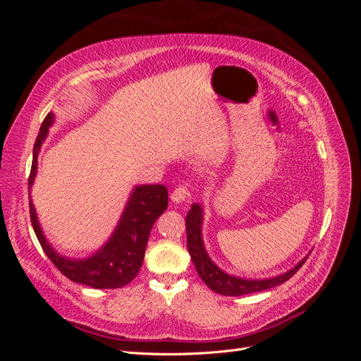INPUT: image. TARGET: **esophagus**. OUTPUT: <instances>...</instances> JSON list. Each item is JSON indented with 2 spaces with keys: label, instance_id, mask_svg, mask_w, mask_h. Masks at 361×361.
Wrapping results in <instances>:
<instances>
[{
  "label": "esophagus",
  "instance_id": "1",
  "mask_svg": "<svg viewBox=\"0 0 361 361\" xmlns=\"http://www.w3.org/2000/svg\"><path fill=\"white\" fill-rule=\"evenodd\" d=\"M188 191H187V187H183V185H179V187H176L173 190V192H171V200L174 202V203H180V202H183V200H187L188 199Z\"/></svg>",
  "mask_w": 361,
  "mask_h": 361
}]
</instances>
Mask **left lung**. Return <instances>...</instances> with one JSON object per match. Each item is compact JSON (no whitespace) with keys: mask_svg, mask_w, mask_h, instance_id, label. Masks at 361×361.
Segmentation results:
<instances>
[{"mask_svg":"<svg viewBox=\"0 0 361 361\" xmlns=\"http://www.w3.org/2000/svg\"><path fill=\"white\" fill-rule=\"evenodd\" d=\"M187 245L190 256L192 259V264L197 269L199 277L206 283L207 288H211L215 293L226 295V297H239V295L255 293L260 290H267L271 288H276L281 283L288 281L295 272H297L307 257L302 259L300 264L292 268L290 271L285 272L279 277L267 279V280H245L238 279L233 276L226 274L224 271L218 268L214 262L207 256L206 250L202 241V207L200 204L194 203L191 209L187 214Z\"/></svg>","mask_w":361,"mask_h":361,"instance_id":"obj_1","label":"left lung"}]
</instances>
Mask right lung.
Returning a JSON list of instances; mask_svg holds the SVG:
<instances>
[{
  "mask_svg": "<svg viewBox=\"0 0 361 361\" xmlns=\"http://www.w3.org/2000/svg\"><path fill=\"white\" fill-rule=\"evenodd\" d=\"M54 116L48 113L40 126L32 149V164L28 178L31 188L37 171V154L43 140L47 138L48 128L52 125ZM169 191L164 185H141L130 195L126 209L110 241L97 253L84 260H71L57 255L47 243L39 226L35 206L30 199V218L39 243L54 265L69 280L94 289L123 288L133 281L143 265L145 251L149 241L152 226L157 218L167 209Z\"/></svg>",
  "mask_w": 361,
  "mask_h": 361,
  "instance_id": "right-lung-1",
  "label": "right lung"
}]
</instances>
